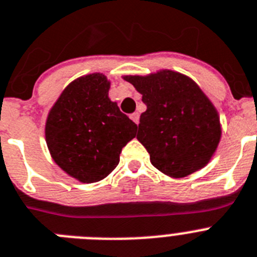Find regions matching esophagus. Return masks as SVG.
Here are the masks:
<instances>
[{
	"label": "esophagus",
	"instance_id": "1",
	"mask_svg": "<svg viewBox=\"0 0 257 257\" xmlns=\"http://www.w3.org/2000/svg\"><path fill=\"white\" fill-rule=\"evenodd\" d=\"M130 118H131V119H133L134 120V122H135V123H139V113H133V114H131V115H130Z\"/></svg>",
	"mask_w": 257,
	"mask_h": 257
}]
</instances>
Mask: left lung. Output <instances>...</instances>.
<instances>
[{"label": "left lung", "instance_id": "left-lung-1", "mask_svg": "<svg viewBox=\"0 0 257 257\" xmlns=\"http://www.w3.org/2000/svg\"><path fill=\"white\" fill-rule=\"evenodd\" d=\"M123 79L142 93L147 105L137 138L152 165L173 178L187 177L207 165L220 143L221 123L200 87L172 70Z\"/></svg>", "mask_w": 257, "mask_h": 257}]
</instances>
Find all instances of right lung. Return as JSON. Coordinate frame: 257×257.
Segmentation results:
<instances>
[{"mask_svg":"<svg viewBox=\"0 0 257 257\" xmlns=\"http://www.w3.org/2000/svg\"><path fill=\"white\" fill-rule=\"evenodd\" d=\"M109 88L98 72L75 79L48 114L45 139L52 159L83 183L110 174L122 148L137 137L138 126L109 98Z\"/></svg>","mask_w":257,"mask_h":257,"instance_id":"add662e5","label":"right lung"}]
</instances>
